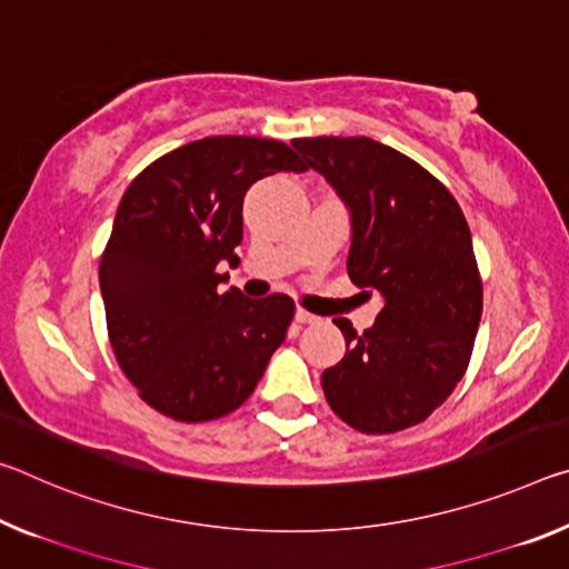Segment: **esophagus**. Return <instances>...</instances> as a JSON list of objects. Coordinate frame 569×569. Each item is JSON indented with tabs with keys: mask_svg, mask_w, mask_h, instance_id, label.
Returning a JSON list of instances; mask_svg holds the SVG:
<instances>
[{
	"mask_svg": "<svg viewBox=\"0 0 569 569\" xmlns=\"http://www.w3.org/2000/svg\"><path fill=\"white\" fill-rule=\"evenodd\" d=\"M296 321H299V323H317L319 317H313V313L306 311V309H299V311H296Z\"/></svg>",
	"mask_w": 569,
	"mask_h": 569,
	"instance_id": "obj_1",
	"label": "esophagus"
}]
</instances>
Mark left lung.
Here are the masks:
<instances>
[{
    "label": "left lung",
    "mask_w": 569,
    "mask_h": 569,
    "mask_svg": "<svg viewBox=\"0 0 569 569\" xmlns=\"http://www.w3.org/2000/svg\"><path fill=\"white\" fill-rule=\"evenodd\" d=\"M351 212L347 273L382 299L375 327L337 319L347 355L321 375L331 410L387 436L440 408L471 362L483 286L456 197L418 161L367 137L293 139Z\"/></svg>",
    "instance_id": "8db88e82"
}]
</instances>
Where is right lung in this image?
I'll list each match as a JSON object with an SVG mask.
<instances>
[{
	"label": "right lung",
	"mask_w": 569,
	"mask_h": 569,
	"mask_svg": "<svg viewBox=\"0 0 569 569\" xmlns=\"http://www.w3.org/2000/svg\"><path fill=\"white\" fill-rule=\"evenodd\" d=\"M306 171L276 139L207 137L141 171L121 197L101 256L106 327L139 398L177 422H207L246 402L283 345L296 303L222 291L238 266L242 200L276 171Z\"/></svg>",
	"instance_id": "obj_1"
}]
</instances>
